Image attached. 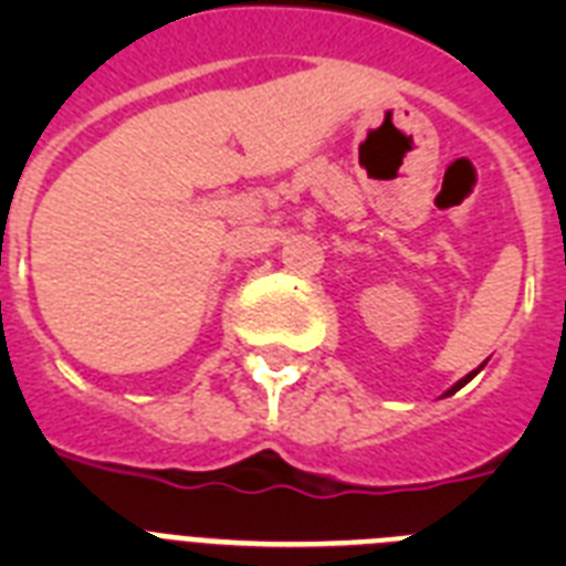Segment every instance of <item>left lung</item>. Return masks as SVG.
I'll return each instance as SVG.
<instances>
[{
  "label": "left lung",
  "instance_id": "obj_1",
  "mask_svg": "<svg viewBox=\"0 0 566 566\" xmlns=\"http://www.w3.org/2000/svg\"><path fill=\"white\" fill-rule=\"evenodd\" d=\"M482 365H484V363H482ZM482 365H479V368H482ZM479 368H476V371H470V374H468V377H462V379H459V382H457V385H453L451 391L444 394V397H451V394H457V391H459V388H464V385H468V382H470V379L476 377V374H479Z\"/></svg>",
  "mask_w": 566,
  "mask_h": 566
}]
</instances>
